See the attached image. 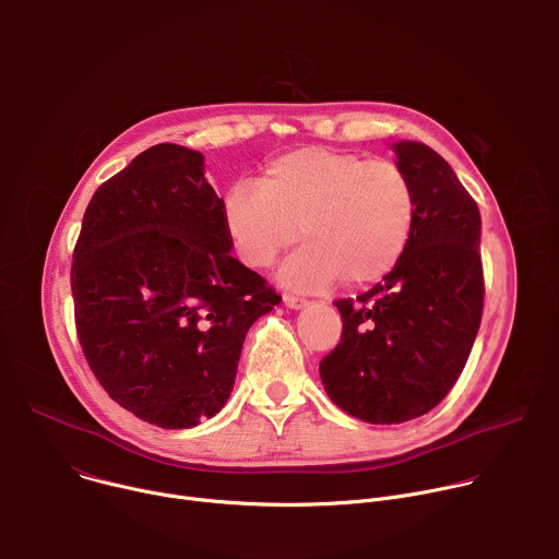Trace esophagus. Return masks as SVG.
Returning a JSON list of instances; mask_svg holds the SVG:
<instances>
[{
	"label": "esophagus",
	"instance_id": "1",
	"mask_svg": "<svg viewBox=\"0 0 559 559\" xmlns=\"http://www.w3.org/2000/svg\"><path fill=\"white\" fill-rule=\"evenodd\" d=\"M283 302H285V307H289V309H302V307L307 305L305 298H298V296H292V294H285V296H283Z\"/></svg>",
	"mask_w": 559,
	"mask_h": 559
}]
</instances>
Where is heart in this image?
Masks as SVG:
<instances>
[{"instance_id": "heart-1", "label": "heart", "mask_w": 559, "mask_h": 559, "mask_svg": "<svg viewBox=\"0 0 559 559\" xmlns=\"http://www.w3.org/2000/svg\"><path fill=\"white\" fill-rule=\"evenodd\" d=\"M416 225V190L389 158L352 150L298 147L276 156L259 188L236 183L223 199V227L238 261L270 267L305 241L278 278L298 292L365 287L401 263Z\"/></svg>"}]
</instances>
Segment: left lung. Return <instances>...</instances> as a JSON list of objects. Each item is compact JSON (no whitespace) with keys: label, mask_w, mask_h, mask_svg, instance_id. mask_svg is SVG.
<instances>
[{"label":"left lung","mask_w":559,"mask_h":559,"mask_svg":"<svg viewBox=\"0 0 559 559\" xmlns=\"http://www.w3.org/2000/svg\"><path fill=\"white\" fill-rule=\"evenodd\" d=\"M416 190L412 241L380 283L334 305L338 347L321 360L332 403L371 425L431 412L460 378L483 321V218L451 166L425 143H393Z\"/></svg>","instance_id":"left-lung-1"}]
</instances>
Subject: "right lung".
<instances>
[{
    "instance_id": "obj_1",
    "label": "right lung",
    "mask_w": 559,
    "mask_h": 559,
    "mask_svg": "<svg viewBox=\"0 0 559 559\" xmlns=\"http://www.w3.org/2000/svg\"><path fill=\"white\" fill-rule=\"evenodd\" d=\"M203 154L158 143L93 194L72 254L79 343L115 403L162 429L216 416L243 341L281 302L229 257Z\"/></svg>"
}]
</instances>
